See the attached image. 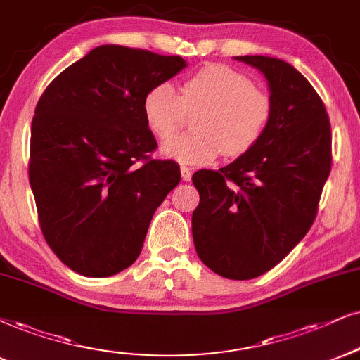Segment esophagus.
I'll return each instance as SVG.
<instances>
[{"label":"esophagus","instance_id":"1","mask_svg":"<svg viewBox=\"0 0 360 360\" xmlns=\"http://www.w3.org/2000/svg\"><path fill=\"white\" fill-rule=\"evenodd\" d=\"M191 176H193V172L188 166H181V177H183V181H191Z\"/></svg>","mask_w":360,"mask_h":360}]
</instances>
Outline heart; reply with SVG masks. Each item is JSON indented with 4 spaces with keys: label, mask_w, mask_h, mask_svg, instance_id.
Returning a JSON list of instances; mask_svg holds the SVG:
<instances>
[{
    "label": "heart",
    "mask_w": 360,
    "mask_h": 360,
    "mask_svg": "<svg viewBox=\"0 0 360 360\" xmlns=\"http://www.w3.org/2000/svg\"><path fill=\"white\" fill-rule=\"evenodd\" d=\"M186 111H199L194 133L166 141L162 156L181 165H209L217 154L243 156L256 146L274 112L271 94L252 79L226 65H207L181 84V94L166 81L156 83L143 98V116L159 139L174 136Z\"/></svg>",
    "instance_id": "obj_1"
}]
</instances>
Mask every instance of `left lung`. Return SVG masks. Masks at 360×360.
<instances>
[{"instance_id":"1","label":"left lung","mask_w":360,"mask_h":360,"mask_svg":"<svg viewBox=\"0 0 360 360\" xmlns=\"http://www.w3.org/2000/svg\"><path fill=\"white\" fill-rule=\"evenodd\" d=\"M269 83L274 112L261 141L221 169L194 172L195 252L209 269L245 281L277 266L311 229L332 165L326 106L282 59L236 56Z\"/></svg>"}]
</instances>
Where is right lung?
I'll use <instances>...</instances> for the list:
<instances>
[{
	"label": "right lung",
	"instance_id": "1",
	"mask_svg": "<svg viewBox=\"0 0 360 360\" xmlns=\"http://www.w3.org/2000/svg\"><path fill=\"white\" fill-rule=\"evenodd\" d=\"M186 61L104 44L54 78L31 122L30 184L41 233L70 269L108 277L143 249L153 214L179 184L174 161L154 159L158 143L143 98Z\"/></svg>",
	"mask_w": 360,
	"mask_h": 360
}]
</instances>
